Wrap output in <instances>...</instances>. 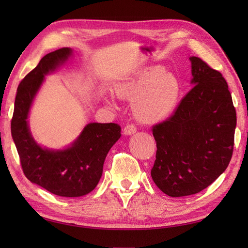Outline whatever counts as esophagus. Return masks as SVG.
Wrapping results in <instances>:
<instances>
[{
  "label": "esophagus",
  "mask_w": 248,
  "mask_h": 248,
  "mask_svg": "<svg viewBox=\"0 0 248 248\" xmlns=\"http://www.w3.org/2000/svg\"><path fill=\"white\" fill-rule=\"evenodd\" d=\"M136 132V127L134 124H127L124 127V133L125 134V135H131V134H134Z\"/></svg>",
  "instance_id": "obj_1"
}]
</instances>
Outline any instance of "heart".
I'll use <instances>...</instances> for the list:
<instances>
[{
    "instance_id": "b5f03b06",
    "label": "heart",
    "mask_w": 248,
    "mask_h": 248,
    "mask_svg": "<svg viewBox=\"0 0 248 248\" xmlns=\"http://www.w3.org/2000/svg\"><path fill=\"white\" fill-rule=\"evenodd\" d=\"M180 93L178 78L159 66L141 71L119 89L121 97L135 100V115L147 123L168 117L177 107Z\"/></svg>"
}]
</instances>
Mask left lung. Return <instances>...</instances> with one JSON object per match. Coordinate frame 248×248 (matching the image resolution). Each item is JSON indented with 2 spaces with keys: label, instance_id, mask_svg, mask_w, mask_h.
<instances>
[{
  "label": "left lung",
  "instance_id": "1",
  "mask_svg": "<svg viewBox=\"0 0 248 248\" xmlns=\"http://www.w3.org/2000/svg\"><path fill=\"white\" fill-rule=\"evenodd\" d=\"M193 88L175 113L152 127L156 155L152 180L170 197L202 192L222 175L233 152L236 113L222 73L196 56Z\"/></svg>",
  "mask_w": 248,
  "mask_h": 248
}]
</instances>
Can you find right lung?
Wrapping results in <instances>:
<instances>
[{"label":"right lung","mask_w":248,"mask_h":248,"mask_svg":"<svg viewBox=\"0 0 248 248\" xmlns=\"http://www.w3.org/2000/svg\"><path fill=\"white\" fill-rule=\"evenodd\" d=\"M71 53L69 48L51 52L25 76L17 89L12 119L13 140L25 177L62 197H80L97 186L108 152L121 136L117 124L92 123L64 150L43 148L31 138L28 117L36 93L45 76L64 64Z\"/></svg>","instance_id":"add662e5"}]
</instances>
